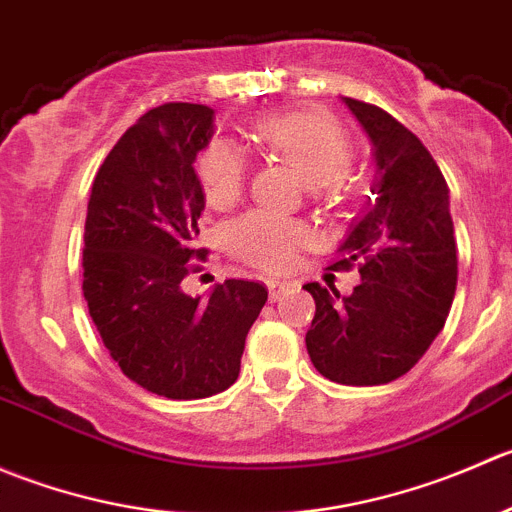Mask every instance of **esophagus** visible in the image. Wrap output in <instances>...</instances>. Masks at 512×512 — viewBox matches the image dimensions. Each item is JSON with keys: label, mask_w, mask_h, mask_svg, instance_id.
Instances as JSON below:
<instances>
[{"label": "esophagus", "mask_w": 512, "mask_h": 512, "mask_svg": "<svg viewBox=\"0 0 512 512\" xmlns=\"http://www.w3.org/2000/svg\"><path fill=\"white\" fill-rule=\"evenodd\" d=\"M266 286H268V298H271V301H278V298L288 291V283L278 281V278H268Z\"/></svg>", "instance_id": "esophagus-1"}]
</instances>
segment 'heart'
Here are the masks:
<instances>
[{"label": "heart", "mask_w": 512, "mask_h": 512, "mask_svg": "<svg viewBox=\"0 0 512 512\" xmlns=\"http://www.w3.org/2000/svg\"><path fill=\"white\" fill-rule=\"evenodd\" d=\"M254 139L263 151L286 161L311 189H333L351 161L346 131L328 116L311 111L266 116L256 121ZM199 179L211 206H231L246 184L244 156L226 141H211L199 156ZM224 239L241 261L263 271H278L303 244L306 231L298 221L249 211L226 226Z\"/></svg>", "instance_id": "1"}]
</instances>
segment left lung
Listing matches in <instances>:
<instances>
[{
    "label": "left lung",
    "mask_w": 512,
    "mask_h": 512,
    "mask_svg": "<svg viewBox=\"0 0 512 512\" xmlns=\"http://www.w3.org/2000/svg\"><path fill=\"white\" fill-rule=\"evenodd\" d=\"M373 146L368 206L338 246L333 271L358 263L361 283L341 296L306 283L316 316L311 363L343 386H381L411 371L445 326L458 283L448 184L430 151L388 111L343 96Z\"/></svg>",
    "instance_id": "8db88e82"
}]
</instances>
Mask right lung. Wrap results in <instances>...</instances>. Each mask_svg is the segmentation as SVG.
Listing matches in <instances>:
<instances>
[{
  "mask_svg": "<svg viewBox=\"0 0 512 512\" xmlns=\"http://www.w3.org/2000/svg\"><path fill=\"white\" fill-rule=\"evenodd\" d=\"M214 136V109L164 104L126 129L91 184L84 226V298L124 376L171 401L226 391L239 378L266 286L229 278L206 296L194 273L206 199L196 154Z\"/></svg>",
  "mask_w": 512,
  "mask_h": 512,
  "instance_id": "right-lung-1",
  "label": "right lung"
}]
</instances>
